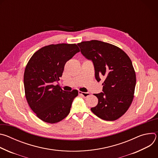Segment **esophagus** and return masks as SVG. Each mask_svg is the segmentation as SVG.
<instances>
[{"mask_svg":"<svg viewBox=\"0 0 158 158\" xmlns=\"http://www.w3.org/2000/svg\"><path fill=\"white\" fill-rule=\"evenodd\" d=\"M79 95L82 96H83V97H84V98H86V97H87V96H89L90 93H84V92L79 91Z\"/></svg>","mask_w":158,"mask_h":158,"instance_id":"esophagus-1","label":"esophagus"}]
</instances>
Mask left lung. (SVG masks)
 Segmentation results:
<instances>
[{
	"label": "left lung",
	"instance_id": "obj_1",
	"mask_svg": "<svg viewBox=\"0 0 158 158\" xmlns=\"http://www.w3.org/2000/svg\"><path fill=\"white\" fill-rule=\"evenodd\" d=\"M77 45L83 56L93 60L96 80L99 82L100 77H105L103 93L94 94L98 104L91 111L103 120L119 119L134 98L136 77L131 60L121 49L107 42L91 40Z\"/></svg>",
	"mask_w": 158,
	"mask_h": 158
}]
</instances>
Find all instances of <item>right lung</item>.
<instances>
[{
  "label": "right lung",
  "mask_w": 158,
  "mask_h": 158,
  "mask_svg": "<svg viewBox=\"0 0 158 158\" xmlns=\"http://www.w3.org/2000/svg\"><path fill=\"white\" fill-rule=\"evenodd\" d=\"M79 51L76 44H51L36 51L27 62L24 74L26 98L44 122L56 123L69 114L78 91H63L53 82L60 80L67 61Z\"/></svg>",
  "instance_id": "add662e5"
}]
</instances>
